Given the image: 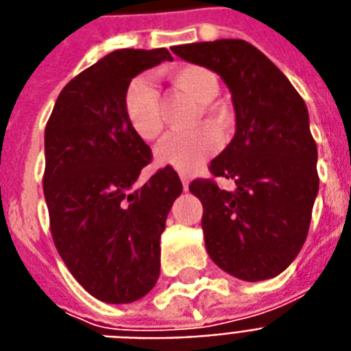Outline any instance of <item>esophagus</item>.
Returning <instances> with one entry per match:
<instances>
[{"instance_id":"esophagus-1","label":"esophagus","mask_w":351,"mask_h":351,"mask_svg":"<svg viewBox=\"0 0 351 351\" xmlns=\"http://www.w3.org/2000/svg\"><path fill=\"white\" fill-rule=\"evenodd\" d=\"M181 183H183V189L189 190V184H190V178L186 173H181Z\"/></svg>"}]
</instances>
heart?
Wrapping results in <instances>:
<instances>
[{
  "label": "heart",
  "mask_w": 351,
  "mask_h": 351,
  "mask_svg": "<svg viewBox=\"0 0 351 351\" xmlns=\"http://www.w3.org/2000/svg\"><path fill=\"white\" fill-rule=\"evenodd\" d=\"M173 88L186 95L197 104L205 115L221 119L213 102L219 93V80L210 69L201 65H181L170 73ZM124 115L128 124L138 137L148 143L161 141L165 137V121L161 111V97L150 78L141 75L128 84L124 91ZM219 135L213 128H199L194 132L173 135L159 150V161L173 167L179 172H194L218 150Z\"/></svg>",
  "instance_id": "heart-1"
}]
</instances>
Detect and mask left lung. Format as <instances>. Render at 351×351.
<instances>
[{
    "label": "left lung",
    "instance_id": "8db88e82",
    "mask_svg": "<svg viewBox=\"0 0 351 351\" xmlns=\"http://www.w3.org/2000/svg\"><path fill=\"white\" fill-rule=\"evenodd\" d=\"M179 58L218 73L232 95L236 133L210 162L213 179H194L201 227L213 262L247 282L273 278L297 258L319 194L317 145L306 102L286 75L245 40L176 45Z\"/></svg>",
    "mask_w": 351,
    "mask_h": 351
}]
</instances>
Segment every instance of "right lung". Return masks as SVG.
<instances>
[{
  "label": "right lung",
  "instance_id": "obj_1",
  "mask_svg": "<svg viewBox=\"0 0 351 351\" xmlns=\"http://www.w3.org/2000/svg\"><path fill=\"white\" fill-rule=\"evenodd\" d=\"M172 60L167 49H119L67 84L45 126L43 195L51 234L80 286L130 304L156 286L167 216L183 184L172 167L138 184L152 150L124 115L138 73Z\"/></svg>",
  "mask_w": 351,
  "mask_h": 351
}]
</instances>
